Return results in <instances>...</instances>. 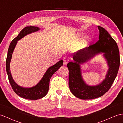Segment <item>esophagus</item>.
Returning a JSON list of instances; mask_svg holds the SVG:
<instances>
[{
	"label": "esophagus",
	"instance_id": "esophagus-1",
	"mask_svg": "<svg viewBox=\"0 0 123 123\" xmlns=\"http://www.w3.org/2000/svg\"><path fill=\"white\" fill-rule=\"evenodd\" d=\"M70 59L69 56H64V58H63V61H64V64H67L68 62L69 61Z\"/></svg>",
	"mask_w": 123,
	"mask_h": 123
}]
</instances>
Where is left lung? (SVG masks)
<instances>
[{
	"label": "left lung",
	"mask_w": 123,
	"mask_h": 123,
	"mask_svg": "<svg viewBox=\"0 0 123 123\" xmlns=\"http://www.w3.org/2000/svg\"><path fill=\"white\" fill-rule=\"evenodd\" d=\"M99 30V40L96 43L83 49L74 55V62H69L67 66L69 69V86L72 93L83 100L92 99L104 95L113 85L118 74L120 64L118 47L116 42L105 28L98 26ZM100 52L108 60L110 67L106 78L100 84L89 86L83 81L80 74L79 64L89 59Z\"/></svg>",
	"instance_id": "obj_1"
}]
</instances>
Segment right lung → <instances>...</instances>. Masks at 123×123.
Returning <instances> with one entry per match:
<instances>
[{
  "label": "right lung",
  "instance_id": "obj_1",
  "mask_svg": "<svg viewBox=\"0 0 123 123\" xmlns=\"http://www.w3.org/2000/svg\"><path fill=\"white\" fill-rule=\"evenodd\" d=\"M39 30H40V28L38 27L35 26H27L23 28L20 31L19 34L10 43L8 48V51L6 62L8 77L10 84L11 85L13 90L15 91V92L17 95L23 98L29 99V100H37V99L43 98V97L46 95L49 89V80H50L52 75L54 74L55 72L58 70L60 67L63 66V60H60L55 64L49 67L45 72V74L44 75L42 79H41L38 84L32 88H22L17 85L15 82L12 77L11 74H10L9 66L12 52L14 51L17 41L23 38L24 36L28 34L36 32Z\"/></svg>",
  "mask_w": 123,
  "mask_h": 123
}]
</instances>
